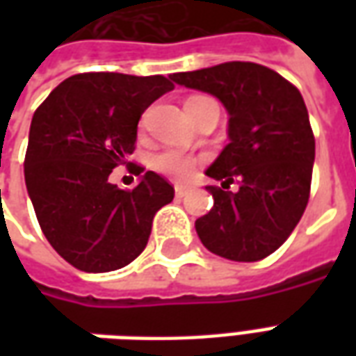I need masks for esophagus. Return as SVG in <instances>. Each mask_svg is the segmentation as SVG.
Wrapping results in <instances>:
<instances>
[{
	"instance_id": "1",
	"label": "esophagus",
	"mask_w": 356,
	"mask_h": 356,
	"mask_svg": "<svg viewBox=\"0 0 356 356\" xmlns=\"http://www.w3.org/2000/svg\"><path fill=\"white\" fill-rule=\"evenodd\" d=\"M186 194H188V186L175 185V196H177V198H183Z\"/></svg>"
}]
</instances>
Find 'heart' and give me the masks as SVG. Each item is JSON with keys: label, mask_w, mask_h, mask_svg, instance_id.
I'll return each mask as SVG.
<instances>
[{"label": "heart", "mask_w": 356, "mask_h": 356, "mask_svg": "<svg viewBox=\"0 0 356 356\" xmlns=\"http://www.w3.org/2000/svg\"><path fill=\"white\" fill-rule=\"evenodd\" d=\"M193 101V99H191ZM196 158L186 156L179 150H162L152 158V168L158 173H162L165 177L171 179H188L196 170Z\"/></svg>", "instance_id": "1"}]
</instances>
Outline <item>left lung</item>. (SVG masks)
Wrapping results in <instances>:
<instances>
[{"label":"left lung","instance_id":"8db88e82","mask_svg":"<svg viewBox=\"0 0 356 356\" xmlns=\"http://www.w3.org/2000/svg\"><path fill=\"white\" fill-rule=\"evenodd\" d=\"M188 89L217 97L229 114V145L206 175L234 178L239 191L206 186L209 213L196 219V232L211 254L231 261H259L282 246L309 202L314 137L303 97L290 81L255 63H225L171 74Z\"/></svg>","mask_w":356,"mask_h":356}]
</instances>
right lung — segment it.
<instances>
[{
  "label": "right lung",
  "mask_w": 356,
  "mask_h": 356,
  "mask_svg": "<svg viewBox=\"0 0 356 356\" xmlns=\"http://www.w3.org/2000/svg\"><path fill=\"white\" fill-rule=\"evenodd\" d=\"M173 89L163 76L88 72L66 78L35 110L24 181L45 238L86 273L116 270L147 248L173 186L154 171L133 191L110 183L135 150L143 112Z\"/></svg>",
  "instance_id": "add662e5"
}]
</instances>
